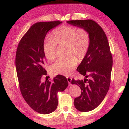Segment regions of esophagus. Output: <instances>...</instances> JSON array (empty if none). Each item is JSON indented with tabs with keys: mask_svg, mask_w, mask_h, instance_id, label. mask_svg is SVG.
I'll list each match as a JSON object with an SVG mask.
<instances>
[{
	"mask_svg": "<svg viewBox=\"0 0 129 129\" xmlns=\"http://www.w3.org/2000/svg\"><path fill=\"white\" fill-rule=\"evenodd\" d=\"M67 80H68V82L69 84H71V82H72V78L69 77H67Z\"/></svg>",
	"mask_w": 129,
	"mask_h": 129,
	"instance_id": "34e87169",
	"label": "esophagus"
}]
</instances>
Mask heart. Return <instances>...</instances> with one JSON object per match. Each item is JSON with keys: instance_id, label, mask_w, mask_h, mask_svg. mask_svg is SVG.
<instances>
[{"instance_id": "1", "label": "heart", "mask_w": 129, "mask_h": 129, "mask_svg": "<svg viewBox=\"0 0 129 129\" xmlns=\"http://www.w3.org/2000/svg\"><path fill=\"white\" fill-rule=\"evenodd\" d=\"M90 36L87 30L75 26L64 25L53 31L51 39H47L43 43V49L46 57L53 61L56 57L58 46H66L68 57L58 59L52 66L54 73L69 75L73 71L78 60L82 61L89 51Z\"/></svg>"}]
</instances>
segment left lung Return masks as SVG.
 <instances>
[{
  "instance_id": "1",
  "label": "left lung",
  "mask_w": 129,
  "mask_h": 129,
  "mask_svg": "<svg viewBox=\"0 0 129 129\" xmlns=\"http://www.w3.org/2000/svg\"><path fill=\"white\" fill-rule=\"evenodd\" d=\"M67 23L84 28L90 36V45L86 57L77 71L84 80H72L79 86L80 96L75 99L74 105L80 112H89L96 108L105 99L110 84L113 59L108 40L102 28L94 20H69Z\"/></svg>"
}]
</instances>
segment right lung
I'll return each instance as SVG.
<instances>
[{
  "instance_id": "1",
  "label": "right lung",
  "mask_w": 129,
  "mask_h": 129,
  "mask_svg": "<svg viewBox=\"0 0 129 129\" xmlns=\"http://www.w3.org/2000/svg\"><path fill=\"white\" fill-rule=\"evenodd\" d=\"M61 23L58 20L33 24L17 48L15 64L21 93L28 105L40 114H49L56 110L57 93L64 91L69 84L62 75H57L52 82L41 81L47 75L43 49L46 35Z\"/></svg>"
}]
</instances>
